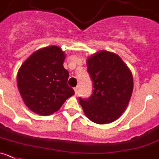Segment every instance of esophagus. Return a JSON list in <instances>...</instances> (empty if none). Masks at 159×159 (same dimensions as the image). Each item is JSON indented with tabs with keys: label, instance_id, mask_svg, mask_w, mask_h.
<instances>
[{
	"label": "esophagus",
	"instance_id": "1",
	"mask_svg": "<svg viewBox=\"0 0 159 159\" xmlns=\"http://www.w3.org/2000/svg\"><path fill=\"white\" fill-rule=\"evenodd\" d=\"M75 89V94H78V87L77 86V87H75V89Z\"/></svg>",
	"mask_w": 159,
	"mask_h": 159
}]
</instances>
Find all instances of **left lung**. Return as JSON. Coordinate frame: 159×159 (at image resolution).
Here are the masks:
<instances>
[{
  "instance_id": "obj_1",
  "label": "left lung",
  "mask_w": 159,
  "mask_h": 159,
  "mask_svg": "<svg viewBox=\"0 0 159 159\" xmlns=\"http://www.w3.org/2000/svg\"><path fill=\"white\" fill-rule=\"evenodd\" d=\"M87 67L94 89L88 99L79 97L84 115L96 124L112 122L125 111L131 98V71L118 55L107 51L90 56Z\"/></svg>"
}]
</instances>
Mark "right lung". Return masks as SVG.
<instances>
[{"mask_svg":"<svg viewBox=\"0 0 159 159\" xmlns=\"http://www.w3.org/2000/svg\"><path fill=\"white\" fill-rule=\"evenodd\" d=\"M64 59L59 47L49 46L34 52L19 68V91L26 107L34 113L52 115L75 94L67 84L69 73L63 67Z\"/></svg>","mask_w":159,"mask_h":159,"instance_id":"obj_1","label":"right lung"}]
</instances>
